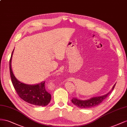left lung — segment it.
<instances>
[{"label":"left lung","mask_w":127,"mask_h":127,"mask_svg":"<svg viewBox=\"0 0 127 127\" xmlns=\"http://www.w3.org/2000/svg\"><path fill=\"white\" fill-rule=\"evenodd\" d=\"M115 84L113 86V88H112L111 91L109 93H108L107 94H105V95H103L102 96L92 97L89 99L84 100L79 99L77 98H73L71 100L72 102V103H73L75 105L80 108H92L93 107H95L96 106H97L98 105H99L100 103H102L103 101V100L105 99L108 96V95H109L110 94H111L112 90L114 89Z\"/></svg>","instance_id":"obj_1"}]
</instances>
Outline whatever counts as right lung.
Returning a JSON list of instances; mask_svg holds the SVG:
<instances>
[{
    "mask_svg": "<svg viewBox=\"0 0 127 127\" xmlns=\"http://www.w3.org/2000/svg\"><path fill=\"white\" fill-rule=\"evenodd\" d=\"M13 51L9 60V71L13 85L18 95L25 102L32 105L35 106L47 105L51 99V95L45 89V81L37 85H27L19 81L14 76L11 67Z\"/></svg>",
    "mask_w": 127,
    "mask_h": 127,
    "instance_id": "add662e5",
    "label": "right lung"
}]
</instances>
